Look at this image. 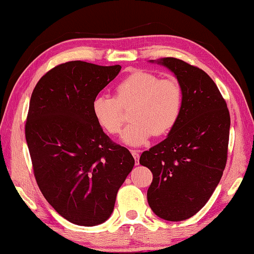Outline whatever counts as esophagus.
Listing matches in <instances>:
<instances>
[{"instance_id": "1", "label": "esophagus", "mask_w": 254, "mask_h": 254, "mask_svg": "<svg viewBox=\"0 0 254 254\" xmlns=\"http://www.w3.org/2000/svg\"><path fill=\"white\" fill-rule=\"evenodd\" d=\"M131 153L133 158L135 159V163L136 165H139V158H140V151H137V150H131Z\"/></svg>"}]
</instances>
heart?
Returning a JSON list of instances; mask_svg holds the SVG:
<instances>
[{"mask_svg": "<svg viewBox=\"0 0 254 254\" xmlns=\"http://www.w3.org/2000/svg\"><path fill=\"white\" fill-rule=\"evenodd\" d=\"M184 94L174 77L160 78L152 72L136 70L122 79L115 87V97L97 95L92 111L97 123L115 135L123 124L122 109H130L132 123L122 134L124 143L142 145L154 135L168 133L177 123L183 107Z\"/></svg>", "mask_w": 254, "mask_h": 254, "instance_id": "heart-1", "label": "heart"}]
</instances>
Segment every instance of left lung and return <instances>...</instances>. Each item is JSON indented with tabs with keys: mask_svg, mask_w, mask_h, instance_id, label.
<instances>
[{
	"mask_svg": "<svg viewBox=\"0 0 254 254\" xmlns=\"http://www.w3.org/2000/svg\"><path fill=\"white\" fill-rule=\"evenodd\" d=\"M157 63L177 77L183 107L168 136L141 154L140 163L153 175L147 192L153 213L179 222L199 212L220 183L231 119L225 100L204 70L173 57Z\"/></svg>",
	"mask_w": 254,
	"mask_h": 254,
	"instance_id": "1",
	"label": "left lung"
}]
</instances>
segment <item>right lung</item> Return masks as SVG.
I'll return each mask as SVG.
<instances>
[{
  "instance_id": "add662e5",
  "label": "right lung",
  "mask_w": 254,
  "mask_h": 254,
  "mask_svg": "<svg viewBox=\"0 0 254 254\" xmlns=\"http://www.w3.org/2000/svg\"><path fill=\"white\" fill-rule=\"evenodd\" d=\"M121 66L80 60L50 69L34 87L25 140L42 195L76 225L105 222L134 159L114 143L94 118L93 100Z\"/></svg>"
}]
</instances>
